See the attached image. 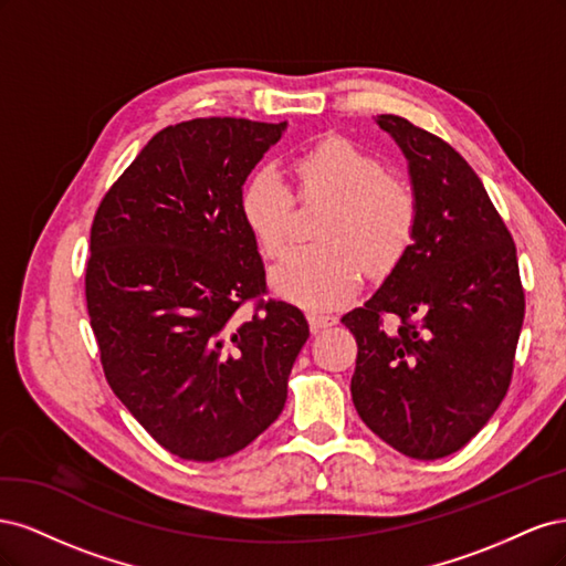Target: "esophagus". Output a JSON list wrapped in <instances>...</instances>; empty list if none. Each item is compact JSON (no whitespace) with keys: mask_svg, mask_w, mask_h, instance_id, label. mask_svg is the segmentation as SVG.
Wrapping results in <instances>:
<instances>
[{"mask_svg":"<svg viewBox=\"0 0 566 566\" xmlns=\"http://www.w3.org/2000/svg\"><path fill=\"white\" fill-rule=\"evenodd\" d=\"M333 323H335V318L328 316V314H310V325H312V333L314 335L325 331V328H331Z\"/></svg>","mask_w":566,"mask_h":566,"instance_id":"34e87169","label":"esophagus"}]
</instances>
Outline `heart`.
<instances>
[{
	"label": "heart",
	"mask_w": 566,
	"mask_h": 566,
	"mask_svg": "<svg viewBox=\"0 0 566 566\" xmlns=\"http://www.w3.org/2000/svg\"><path fill=\"white\" fill-rule=\"evenodd\" d=\"M297 198L331 202L318 235L325 243L287 252L273 269V287L310 312H328L354 295L364 262L373 273L397 266L416 241L418 198L389 177L387 165L342 136H328L293 160ZM297 198L273 172H256L241 193V214L266 256L293 238Z\"/></svg>",
	"instance_id": "obj_1"
}]
</instances>
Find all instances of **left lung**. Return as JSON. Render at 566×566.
Listing matches in <instances>:
<instances>
[{"label":"left lung","instance_id":"8db88e82","mask_svg":"<svg viewBox=\"0 0 566 566\" xmlns=\"http://www.w3.org/2000/svg\"><path fill=\"white\" fill-rule=\"evenodd\" d=\"M378 125L408 158L420 217L382 287L342 316L358 345L352 399L391 449L437 460L465 447L507 394L524 321L517 248L453 146L399 115Z\"/></svg>","mask_w":566,"mask_h":566}]
</instances>
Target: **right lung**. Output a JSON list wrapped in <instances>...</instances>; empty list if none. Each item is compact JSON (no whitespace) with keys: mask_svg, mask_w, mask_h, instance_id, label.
Masks as SVG:
<instances>
[{"mask_svg":"<svg viewBox=\"0 0 566 566\" xmlns=\"http://www.w3.org/2000/svg\"><path fill=\"white\" fill-rule=\"evenodd\" d=\"M285 123L196 117L158 132L92 221L84 295L115 397L165 451L212 462L281 416L310 325L264 300L243 184ZM245 303L248 318L237 316Z\"/></svg>","mask_w":566,"mask_h":566,"instance_id":"add662e5","label":"right lung"}]
</instances>
